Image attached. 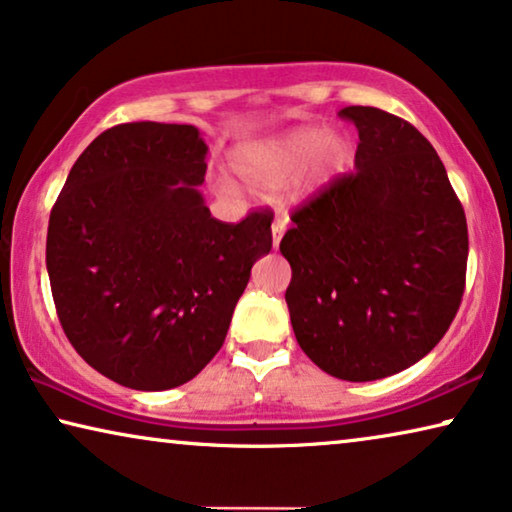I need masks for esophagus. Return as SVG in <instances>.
<instances>
[{
	"instance_id": "34e87169",
	"label": "esophagus",
	"mask_w": 512,
	"mask_h": 512,
	"mask_svg": "<svg viewBox=\"0 0 512 512\" xmlns=\"http://www.w3.org/2000/svg\"><path fill=\"white\" fill-rule=\"evenodd\" d=\"M287 223H289V220L282 218V216H278L276 220H273V225H271V232H273V248L280 246V239H282V234H285V230H287Z\"/></svg>"
}]
</instances>
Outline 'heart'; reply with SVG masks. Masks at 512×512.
<instances>
[{"label": "heart", "mask_w": 512, "mask_h": 512, "mask_svg": "<svg viewBox=\"0 0 512 512\" xmlns=\"http://www.w3.org/2000/svg\"><path fill=\"white\" fill-rule=\"evenodd\" d=\"M349 156L347 142L317 126L246 142L232 154V167L255 188H278L294 179L292 197L308 195L340 170Z\"/></svg>", "instance_id": "1"}]
</instances>
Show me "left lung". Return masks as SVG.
<instances>
[{
	"instance_id": "8db88e82",
	"label": "left lung",
	"mask_w": 512,
	"mask_h": 512,
	"mask_svg": "<svg viewBox=\"0 0 512 512\" xmlns=\"http://www.w3.org/2000/svg\"><path fill=\"white\" fill-rule=\"evenodd\" d=\"M354 172L292 213L280 253L301 349L345 381L407 370L444 338L467 280V218L437 151L409 121L349 105Z\"/></svg>"
}]
</instances>
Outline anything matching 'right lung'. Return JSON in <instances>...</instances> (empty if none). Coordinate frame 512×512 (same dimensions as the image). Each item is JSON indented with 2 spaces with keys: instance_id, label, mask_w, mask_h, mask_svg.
Instances as JSON below:
<instances>
[{
  "instance_id": "add662e5",
  "label": "right lung",
  "mask_w": 512,
  "mask_h": 512,
  "mask_svg": "<svg viewBox=\"0 0 512 512\" xmlns=\"http://www.w3.org/2000/svg\"><path fill=\"white\" fill-rule=\"evenodd\" d=\"M207 144L188 124L133 121L96 137L50 211L45 264L66 338L135 391L186 384L223 347L271 209L211 216Z\"/></svg>"
}]
</instances>
